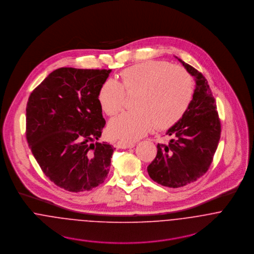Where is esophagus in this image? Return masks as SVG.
<instances>
[{
  "label": "esophagus",
  "mask_w": 254,
  "mask_h": 254,
  "mask_svg": "<svg viewBox=\"0 0 254 254\" xmlns=\"http://www.w3.org/2000/svg\"><path fill=\"white\" fill-rule=\"evenodd\" d=\"M116 147L119 149H128V148H133L134 143H128L126 141H118L116 143Z\"/></svg>",
  "instance_id": "obj_1"
}]
</instances>
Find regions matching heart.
Listing matches in <instances>:
<instances>
[{
	"label": "heart",
	"mask_w": 254,
	"mask_h": 254,
	"mask_svg": "<svg viewBox=\"0 0 254 254\" xmlns=\"http://www.w3.org/2000/svg\"><path fill=\"white\" fill-rule=\"evenodd\" d=\"M124 90L137 92L134 112L121 114L108 125L110 136L127 142L137 140L155 127L167 129L185 115L193 97V82L181 67L166 61H144L126 68L118 81L103 82L97 99L108 116L119 113L124 104Z\"/></svg>",
	"instance_id": "obj_1"
}]
</instances>
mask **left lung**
Returning a JSON list of instances; mask_svg holds the SVG:
<instances>
[{"instance_id":"left-lung-1","label":"left lung","mask_w":254,"mask_h":254,"mask_svg":"<svg viewBox=\"0 0 254 254\" xmlns=\"http://www.w3.org/2000/svg\"><path fill=\"white\" fill-rule=\"evenodd\" d=\"M176 58L195 80L193 99L182 119L168 129L166 134L172 139L167 145H157V156L147 168L155 182L169 188L191 184L207 171L221 132L215 99L206 79Z\"/></svg>"}]
</instances>
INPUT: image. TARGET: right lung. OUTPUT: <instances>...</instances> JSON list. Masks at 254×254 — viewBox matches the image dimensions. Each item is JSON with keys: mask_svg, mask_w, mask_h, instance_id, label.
<instances>
[{"mask_svg": "<svg viewBox=\"0 0 254 254\" xmlns=\"http://www.w3.org/2000/svg\"><path fill=\"white\" fill-rule=\"evenodd\" d=\"M111 71L59 68L29 96V147L50 180L69 192L89 191L109 173L115 148L98 141L106 122L97 92Z\"/></svg>", "mask_w": 254, "mask_h": 254, "instance_id": "add662e5", "label": "right lung"}]
</instances>
